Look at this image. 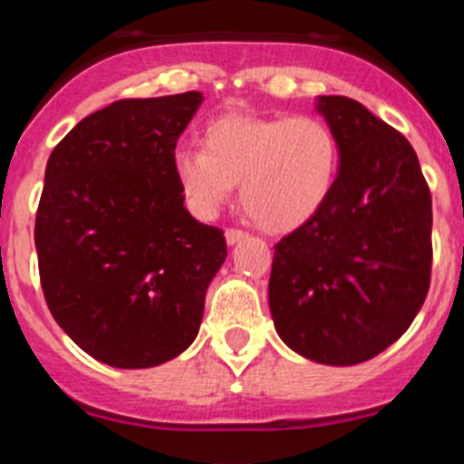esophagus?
Instances as JSON below:
<instances>
[{
  "label": "esophagus",
  "instance_id": "esophagus-1",
  "mask_svg": "<svg viewBox=\"0 0 464 464\" xmlns=\"http://www.w3.org/2000/svg\"><path fill=\"white\" fill-rule=\"evenodd\" d=\"M245 237H246V233L240 231V228H228V231H227V242L231 246L237 245L240 240H245Z\"/></svg>",
  "mask_w": 464,
  "mask_h": 464
}]
</instances>
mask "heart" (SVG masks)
Masks as SVG:
<instances>
[{
  "mask_svg": "<svg viewBox=\"0 0 464 464\" xmlns=\"http://www.w3.org/2000/svg\"><path fill=\"white\" fill-rule=\"evenodd\" d=\"M339 164L334 130L315 116L224 114L203 130V150L180 146L171 158L194 215H218L240 185L245 212L270 233L309 224L330 201Z\"/></svg>",
  "mask_w": 464,
  "mask_h": 464,
  "instance_id": "1",
  "label": "heart"
}]
</instances>
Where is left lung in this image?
Instances as JSON below:
<instances>
[{
	"label": "left lung",
	"instance_id": "left-lung-1",
	"mask_svg": "<svg viewBox=\"0 0 464 464\" xmlns=\"http://www.w3.org/2000/svg\"><path fill=\"white\" fill-rule=\"evenodd\" d=\"M315 110L339 140L336 188L275 245L267 302L288 348L353 366L401 339L426 300L432 201L398 130L343 95H318Z\"/></svg>",
	"mask_w": 464,
	"mask_h": 464
}]
</instances>
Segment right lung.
<instances>
[{"mask_svg": "<svg viewBox=\"0 0 464 464\" xmlns=\"http://www.w3.org/2000/svg\"><path fill=\"white\" fill-rule=\"evenodd\" d=\"M188 91L111 102L52 150L36 212L47 306L63 332L114 369H150L197 339L227 240L183 206L176 141L201 107Z\"/></svg>", "mask_w": 464, "mask_h": 464, "instance_id": "obj_1", "label": "right lung"}]
</instances>
